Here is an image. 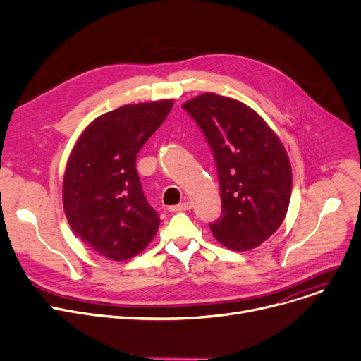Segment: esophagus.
I'll return each mask as SVG.
<instances>
[{
  "label": "esophagus",
  "mask_w": 361,
  "mask_h": 361,
  "mask_svg": "<svg viewBox=\"0 0 361 361\" xmlns=\"http://www.w3.org/2000/svg\"><path fill=\"white\" fill-rule=\"evenodd\" d=\"M190 208H192V204H190L189 201H185V202H180L179 205L171 207V208H169V211H173V213H178V211H186V209H190Z\"/></svg>",
  "instance_id": "obj_1"
}]
</instances>
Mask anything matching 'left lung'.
I'll list each match as a JSON object with an SVG mask.
<instances>
[{
	"label": "left lung",
	"mask_w": 361,
	"mask_h": 361,
	"mask_svg": "<svg viewBox=\"0 0 361 361\" xmlns=\"http://www.w3.org/2000/svg\"><path fill=\"white\" fill-rule=\"evenodd\" d=\"M213 152L221 192V217L213 236L231 250L259 246L279 230L291 197L288 156L267 122L247 104L204 93L182 104Z\"/></svg>",
	"instance_id": "left-lung-1"
}]
</instances>
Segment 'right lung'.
<instances>
[{
    "label": "right lung",
    "instance_id": "add662e5",
    "mask_svg": "<svg viewBox=\"0 0 361 361\" xmlns=\"http://www.w3.org/2000/svg\"><path fill=\"white\" fill-rule=\"evenodd\" d=\"M173 100L125 104L96 118L70 154L62 201L75 235L112 261L131 259L156 235L160 219L147 202L137 154L166 116Z\"/></svg>",
    "mask_w": 361,
    "mask_h": 361
}]
</instances>
